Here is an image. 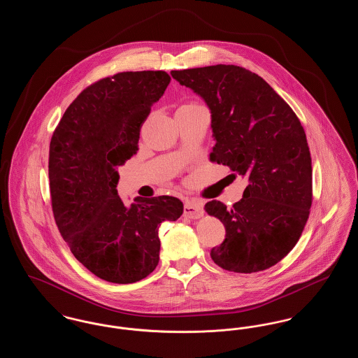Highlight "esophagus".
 I'll use <instances>...</instances> for the list:
<instances>
[{"label": "esophagus", "instance_id": "esophagus-1", "mask_svg": "<svg viewBox=\"0 0 358 358\" xmlns=\"http://www.w3.org/2000/svg\"><path fill=\"white\" fill-rule=\"evenodd\" d=\"M184 215L189 217V219H200L204 215V209H203V204L200 201L196 200H187L185 205H184Z\"/></svg>", "mask_w": 358, "mask_h": 358}]
</instances>
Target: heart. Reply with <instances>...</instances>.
I'll return each mask as SVG.
<instances>
[{
    "label": "heart",
    "instance_id": "obj_1",
    "mask_svg": "<svg viewBox=\"0 0 358 358\" xmlns=\"http://www.w3.org/2000/svg\"><path fill=\"white\" fill-rule=\"evenodd\" d=\"M190 104H193V103H190Z\"/></svg>",
    "mask_w": 358,
    "mask_h": 358
}]
</instances>
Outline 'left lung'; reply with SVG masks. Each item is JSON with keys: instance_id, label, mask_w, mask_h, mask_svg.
Wrapping results in <instances>:
<instances>
[{"instance_id": "obj_1", "label": "left lung", "mask_w": 358, "mask_h": 358, "mask_svg": "<svg viewBox=\"0 0 358 358\" xmlns=\"http://www.w3.org/2000/svg\"><path fill=\"white\" fill-rule=\"evenodd\" d=\"M171 75L210 110L216 141L210 161L248 181L231 209L217 200L205 204L225 227L212 260L234 273L273 267L301 238L313 200L311 157L301 122L271 85L243 67L217 64Z\"/></svg>"}]
</instances>
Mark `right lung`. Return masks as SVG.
<instances>
[{"instance_id":"add662e5","label":"right lung","mask_w":358,"mask_h":358,"mask_svg":"<svg viewBox=\"0 0 358 358\" xmlns=\"http://www.w3.org/2000/svg\"><path fill=\"white\" fill-rule=\"evenodd\" d=\"M171 83L165 71L120 72L83 90L52 136L50 189L56 225L71 252L94 275L134 283L159 260L158 228L184 205L171 196H118V168L138 150L152 106Z\"/></svg>"}]
</instances>
